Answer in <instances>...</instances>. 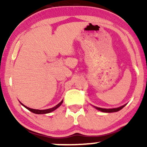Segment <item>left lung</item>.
Segmentation results:
<instances>
[{
    "instance_id": "obj_1",
    "label": "left lung",
    "mask_w": 147,
    "mask_h": 147,
    "mask_svg": "<svg viewBox=\"0 0 147 147\" xmlns=\"http://www.w3.org/2000/svg\"><path fill=\"white\" fill-rule=\"evenodd\" d=\"M125 106L126 104H124V105L120 106V107L115 108V109H102V108L96 107V106H94V107H95L96 109H97V110L102 111V112H104V113H114V112H117V111H120L121 109H123Z\"/></svg>"
}]
</instances>
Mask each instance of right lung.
<instances>
[{
    "mask_svg": "<svg viewBox=\"0 0 147 147\" xmlns=\"http://www.w3.org/2000/svg\"><path fill=\"white\" fill-rule=\"evenodd\" d=\"M63 100H62L61 102L59 103V104H57V106H54V107L52 108V109H45V110H38V109H30V108L27 107V106H25V105H23V104H21H21L22 105H23V106H24L25 108H26V109H28V110H29L30 111H31V112L34 113H35V114H46V113H51V112H52V111H54L55 110H56L57 108H59L61 105V104H62V103H63Z\"/></svg>",
    "mask_w": 147,
    "mask_h": 147,
    "instance_id": "add662e5",
    "label": "right lung"
}]
</instances>
